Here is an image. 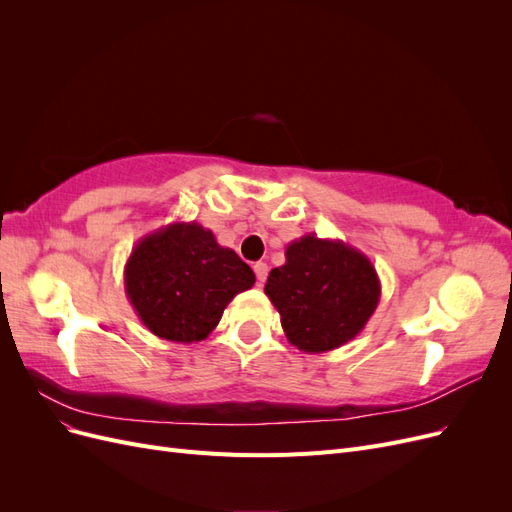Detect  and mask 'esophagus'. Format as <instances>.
<instances>
[{
  "mask_svg": "<svg viewBox=\"0 0 512 512\" xmlns=\"http://www.w3.org/2000/svg\"><path fill=\"white\" fill-rule=\"evenodd\" d=\"M254 273H256V280H258V284H260V286L265 284L267 275H269V267H267V262H256V265H254Z\"/></svg>",
  "mask_w": 512,
  "mask_h": 512,
  "instance_id": "34e87169",
  "label": "esophagus"
}]
</instances>
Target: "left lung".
<instances>
[{
	"label": "left lung",
	"mask_w": 512,
	"mask_h": 512,
	"mask_svg": "<svg viewBox=\"0 0 512 512\" xmlns=\"http://www.w3.org/2000/svg\"><path fill=\"white\" fill-rule=\"evenodd\" d=\"M265 292L282 316L288 342L307 354L329 352L359 335L380 301L371 260L339 239L303 235L286 247Z\"/></svg>",
	"instance_id": "8db88e82"
}]
</instances>
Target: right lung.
<instances>
[{
    "label": "right lung",
    "mask_w": 512,
    "mask_h": 512,
    "mask_svg": "<svg viewBox=\"0 0 512 512\" xmlns=\"http://www.w3.org/2000/svg\"><path fill=\"white\" fill-rule=\"evenodd\" d=\"M254 271L198 222H173L136 241L123 286L136 316L166 342H203Z\"/></svg>",
    "instance_id": "obj_1"
}]
</instances>
